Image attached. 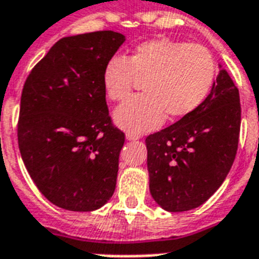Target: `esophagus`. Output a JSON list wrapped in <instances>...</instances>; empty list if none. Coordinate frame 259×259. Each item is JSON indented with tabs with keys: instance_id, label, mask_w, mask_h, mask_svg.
<instances>
[{
	"instance_id": "34e87169",
	"label": "esophagus",
	"mask_w": 259,
	"mask_h": 259,
	"mask_svg": "<svg viewBox=\"0 0 259 259\" xmlns=\"http://www.w3.org/2000/svg\"><path fill=\"white\" fill-rule=\"evenodd\" d=\"M126 140H127V141H137V140H140V136H136V134L127 133V134H126Z\"/></svg>"
}]
</instances>
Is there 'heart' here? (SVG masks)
Returning <instances> with one entry per match:
<instances>
[{"label": "heart", "instance_id": "obj_1", "mask_svg": "<svg viewBox=\"0 0 259 259\" xmlns=\"http://www.w3.org/2000/svg\"><path fill=\"white\" fill-rule=\"evenodd\" d=\"M215 64L205 46L154 38L141 42L130 54L111 57L102 71L109 100L123 101L137 78L145 94L130 98L114 113L115 123L132 134L157 129L166 117L181 118L202 105L213 86Z\"/></svg>", "mask_w": 259, "mask_h": 259}]
</instances>
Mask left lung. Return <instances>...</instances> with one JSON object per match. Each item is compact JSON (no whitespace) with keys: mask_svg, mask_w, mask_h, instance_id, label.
<instances>
[{"mask_svg":"<svg viewBox=\"0 0 259 259\" xmlns=\"http://www.w3.org/2000/svg\"><path fill=\"white\" fill-rule=\"evenodd\" d=\"M241 127L239 93L220 73L202 105L146 137L149 189L166 211H188L220 189L234 162Z\"/></svg>","mask_w":259,"mask_h":259,"instance_id":"obj_1","label":"left lung"}]
</instances>
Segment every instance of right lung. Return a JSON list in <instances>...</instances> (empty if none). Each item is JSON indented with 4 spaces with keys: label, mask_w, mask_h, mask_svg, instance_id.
<instances>
[{
    "label": "right lung",
    "mask_w": 259,
    "mask_h": 259,
    "mask_svg": "<svg viewBox=\"0 0 259 259\" xmlns=\"http://www.w3.org/2000/svg\"><path fill=\"white\" fill-rule=\"evenodd\" d=\"M125 39L111 30L61 38L25 82L21 157L38 190L61 209L93 211L115 190L125 134L111 125L102 71Z\"/></svg>",
    "instance_id": "obj_1"
}]
</instances>
